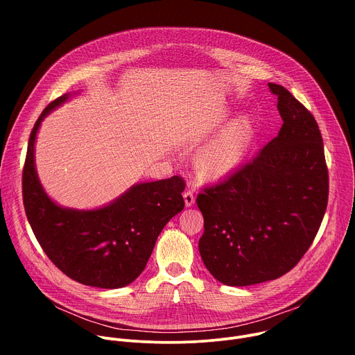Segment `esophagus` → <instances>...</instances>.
I'll list each match as a JSON object with an SVG mask.
<instances>
[{
	"label": "esophagus",
	"instance_id": "34e87169",
	"mask_svg": "<svg viewBox=\"0 0 355 355\" xmlns=\"http://www.w3.org/2000/svg\"><path fill=\"white\" fill-rule=\"evenodd\" d=\"M184 202H185V207H187V208H189V207L193 205L195 196H193L192 191H185V192H184Z\"/></svg>",
	"mask_w": 355,
	"mask_h": 355
}]
</instances>
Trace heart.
<instances>
[{
	"label": "heart",
	"instance_id": "b5f03b06",
	"mask_svg": "<svg viewBox=\"0 0 355 355\" xmlns=\"http://www.w3.org/2000/svg\"><path fill=\"white\" fill-rule=\"evenodd\" d=\"M254 136V121L243 114L227 123L193 157V168L202 181H218L236 173L247 159Z\"/></svg>",
	"mask_w": 355,
	"mask_h": 355
}]
</instances>
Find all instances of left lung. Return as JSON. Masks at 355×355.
<instances>
[{
  "mask_svg": "<svg viewBox=\"0 0 355 355\" xmlns=\"http://www.w3.org/2000/svg\"><path fill=\"white\" fill-rule=\"evenodd\" d=\"M284 121L252 162L207 187L196 204L205 232L199 252L229 286L277 279L311 247L323 220L329 175L313 115L282 85L268 83Z\"/></svg>",
  "mask_w": 355,
  "mask_h": 355,
  "instance_id": "8db88e82",
  "label": "left lung"
}]
</instances>
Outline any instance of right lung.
<instances>
[{"instance_id": "add662e5", "label": "right lung", "mask_w": 355, "mask_h": 355, "mask_svg": "<svg viewBox=\"0 0 355 355\" xmlns=\"http://www.w3.org/2000/svg\"><path fill=\"white\" fill-rule=\"evenodd\" d=\"M77 94L50 103L32 129L22 174L25 212L40 247L60 271L88 286L118 289L143 272L159 234L184 209L185 182L177 175L137 182L94 209L59 205L39 180L35 144L43 119Z\"/></svg>"}]
</instances>
